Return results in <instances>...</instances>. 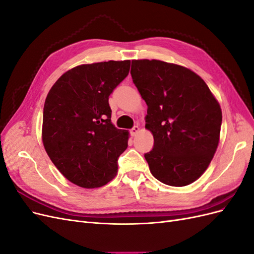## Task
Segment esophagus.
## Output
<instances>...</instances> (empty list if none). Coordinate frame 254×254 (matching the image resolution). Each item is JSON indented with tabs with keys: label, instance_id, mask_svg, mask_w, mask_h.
<instances>
[{
	"label": "esophagus",
	"instance_id": "34e87169",
	"mask_svg": "<svg viewBox=\"0 0 254 254\" xmlns=\"http://www.w3.org/2000/svg\"><path fill=\"white\" fill-rule=\"evenodd\" d=\"M139 131H140V127L139 126H133V128L130 129V134L134 136Z\"/></svg>",
	"mask_w": 254,
	"mask_h": 254
}]
</instances>
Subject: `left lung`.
I'll use <instances>...</instances> for the list:
<instances>
[{"instance_id": "1", "label": "left lung", "mask_w": 254, "mask_h": 254, "mask_svg": "<svg viewBox=\"0 0 254 254\" xmlns=\"http://www.w3.org/2000/svg\"><path fill=\"white\" fill-rule=\"evenodd\" d=\"M132 81L147 104L153 147L144 157L156 179L184 187L200 177L217 149L221 109L203 79L160 60H132Z\"/></svg>"}]
</instances>
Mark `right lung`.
Returning <instances> with one entry per match:
<instances>
[{"mask_svg": "<svg viewBox=\"0 0 254 254\" xmlns=\"http://www.w3.org/2000/svg\"><path fill=\"white\" fill-rule=\"evenodd\" d=\"M129 68L130 60L78 65L61 76L45 99L44 148L58 171L76 186L103 187L118 174L129 132L112 125L109 96Z\"/></svg>", "mask_w": 254, "mask_h": 254, "instance_id": "right-lung-1", "label": "right lung"}]
</instances>
